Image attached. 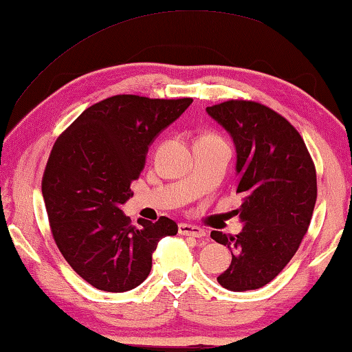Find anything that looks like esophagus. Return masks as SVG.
Here are the masks:
<instances>
[{
	"label": "esophagus",
	"mask_w": 352,
	"mask_h": 352,
	"mask_svg": "<svg viewBox=\"0 0 352 352\" xmlns=\"http://www.w3.org/2000/svg\"><path fill=\"white\" fill-rule=\"evenodd\" d=\"M179 234L181 235H190V237H195V239H201L205 237L206 232L199 226H194V224H187V223H181L179 224Z\"/></svg>",
	"instance_id": "esophagus-1"
}]
</instances>
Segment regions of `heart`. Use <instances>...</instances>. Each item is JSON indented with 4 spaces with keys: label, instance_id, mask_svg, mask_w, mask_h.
Returning a JSON list of instances; mask_svg holds the SVG:
<instances>
[{
    "label": "heart",
    "instance_id": "1",
    "mask_svg": "<svg viewBox=\"0 0 352 352\" xmlns=\"http://www.w3.org/2000/svg\"><path fill=\"white\" fill-rule=\"evenodd\" d=\"M211 138H214V136H211Z\"/></svg>",
    "mask_w": 352,
    "mask_h": 352
}]
</instances>
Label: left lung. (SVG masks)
I'll list each match as a JSON object with an SVG mask.
<instances>
[{"mask_svg":"<svg viewBox=\"0 0 352 352\" xmlns=\"http://www.w3.org/2000/svg\"><path fill=\"white\" fill-rule=\"evenodd\" d=\"M206 113L232 138L235 189L243 197L242 230L235 237L211 232L232 253L218 282L230 292L258 290L280 274L307 232L317 199L314 163L300 133L266 105L228 100Z\"/></svg>","mask_w":352,"mask_h":352,"instance_id":"1","label":"left lung"}]
</instances>
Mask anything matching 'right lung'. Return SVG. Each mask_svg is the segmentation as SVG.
I'll use <instances>...</instances> for the list:
<instances>
[{"label": "right lung", "mask_w": 352, "mask_h": 352, "mask_svg": "<svg viewBox=\"0 0 352 352\" xmlns=\"http://www.w3.org/2000/svg\"><path fill=\"white\" fill-rule=\"evenodd\" d=\"M192 104L122 94L86 109L57 139L43 176V199L62 256L98 290L123 293L146 280L158 240L175 221L138 219L122 206L146 166L148 147Z\"/></svg>", "instance_id": "obj_1"}]
</instances>
